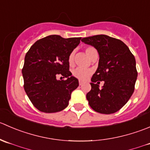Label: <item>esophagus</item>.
Masks as SVG:
<instances>
[{
    "label": "esophagus",
    "mask_w": 150,
    "mask_h": 150,
    "mask_svg": "<svg viewBox=\"0 0 150 150\" xmlns=\"http://www.w3.org/2000/svg\"><path fill=\"white\" fill-rule=\"evenodd\" d=\"M82 84H83V82H82V81H79V85H82Z\"/></svg>",
    "instance_id": "obj_1"
}]
</instances>
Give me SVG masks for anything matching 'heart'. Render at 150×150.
Returning <instances> with one entry per match:
<instances>
[{
  "instance_id": "heart-1",
  "label": "heart",
  "mask_w": 150,
  "mask_h": 150,
  "mask_svg": "<svg viewBox=\"0 0 150 150\" xmlns=\"http://www.w3.org/2000/svg\"><path fill=\"white\" fill-rule=\"evenodd\" d=\"M85 52L89 57L91 58L95 53L97 52L96 49L93 47H87L85 48ZM74 57H75V52L73 51L70 53L69 55V58H68V61H69V64L71 66H72L74 63ZM93 73V71L91 69H82V68H76L74 69L72 72L73 76L76 77L78 79L84 81L86 80L90 75Z\"/></svg>"
}]
</instances>
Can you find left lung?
<instances>
[{
  "mask_svg": "<svg viewBox=\"0 0 150 150\" xmlns=\"http://www.w3.org/2000/svg\"><path fill=\"white\" fill-rule=\"evenodd\" d=\"M81 41L94 47L99 54L98 67L91 79V90L86 96L89 105L98 113H115L134 91L138 75L134 56L122 41L109 35H93ZM100 81H105L101 89L98 85Z\"/></svg>",
  "mask_w": 150,
  "mask_h": 150,
  "instance_id": "left-lung-1",
  "label": "left lung"
}]
</instances>
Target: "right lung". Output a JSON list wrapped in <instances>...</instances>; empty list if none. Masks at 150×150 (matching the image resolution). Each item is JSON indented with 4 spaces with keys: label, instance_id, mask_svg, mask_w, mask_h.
I'll return each instance as SVG.
<instances>
[{
    "label": "right lung",
    "instance_id": "right-lung-1",
    "mask_svg": "<svg viewBox=\"0 0 150 150\" xmlns=\"http://www.w3.org/2000/svg\"><path fill=\"white\" fill-rule=\"evenodd\" d=\"M81 38L48 35L34 43L26 53L22 70L24 89L31 103L41 112H60L69 105L79 81L71 76L68 58ZM58 75L67 79L57 80Z\"/></svg>",
    "mask_w": 150,
    "mask_h": 150
}]
</instances>
